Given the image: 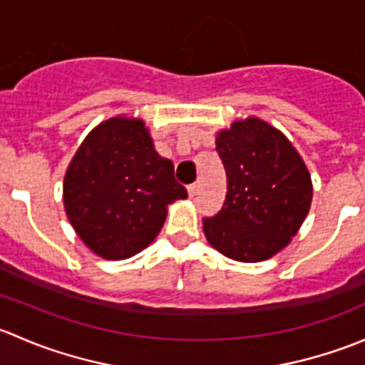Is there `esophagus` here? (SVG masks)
Masks as SVG:
<instances>
[{
  "instance_id": "1",
  "label": "esophagus",
  "mask_w": 365,
  "mask_h": 365,
  "mask_svg": "<svg viewBox=\"0 0 365 365\" xmlns=\"http://www.w3.org/2000/svg\"><path fill=\"white\" fill-rule=\"evenodd\" d=\"M197 189H200V183H190L189 187H187V192H189V197L192 200L194 196L197 194Z\"/></svg>"
}]
</instances>
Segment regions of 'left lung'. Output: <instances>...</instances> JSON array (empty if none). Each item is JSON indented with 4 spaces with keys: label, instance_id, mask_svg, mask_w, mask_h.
Wrapping results in <instances>:
<instances>
[{
    "label": "left lung",
    "instance_id": "1",
    "mask_svg": "<svg viewBox=\"0 0 365 365\" xmlns=\"http://www.w3.org/2000/svg\"><path fill=\"white\" fill-rule=\"evenodd\" d=\"M215 150L227 192L220 212L203 219L206 240L235 261L268 259L292 242L307 217L311 175L288 138L259 118L220 130Z\"/></svg>",
    "mask_w": 365,
    "mask_h": 365
}]
</instances>
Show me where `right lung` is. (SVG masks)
<instances>
[{
	"label": "right lung",
	"mask_w": 365,
	"mask_h": 365,
	"mask_svg": "<svg viewBox=\"0 0 365 365\" xmlns=\"http://www.w3.org/2000/svg\"><path fill=\"white\" fill-rule=\"evenodd\" d=\"M185 197L173 162L155 152L138 118L97 125L70 160L63 182L70 224L106 259H125L148 247L164 226L168 205Z\"/></svg>",
	"instance_id": "obj_1"
}]
</instances>
